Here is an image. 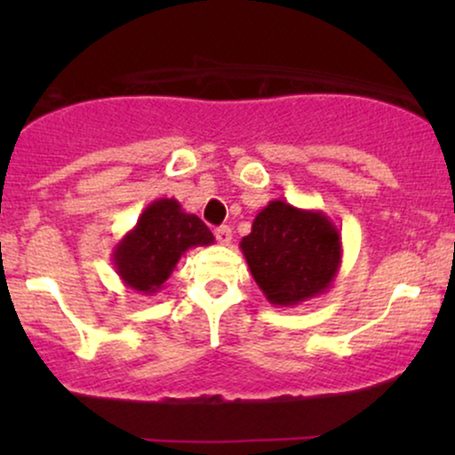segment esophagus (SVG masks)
Instances as JSON below:
<instances>
[{
    "mask_svg": "<svg viewBox=\"0 0 455 455\" xmlns=\"http://www.w3.org/2000/svg\"><path fill=\"white\" fill-rule=\"evenodd\" d=\"M216 239L220 242L222 245H228L233 242V231L231 227H218L216 228Z\"/></svg>",
    "mask_w": 455,
    "mask_h": 455,
    "instance_id": "obj_1",
    "label": "esophagus"
}]
</instances>
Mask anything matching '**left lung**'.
<instances>
[{"instance_id": "obj_1", "label": "left lung", "mask_w": 455, "mask_h": 455, "mask_svg": "<svg viewBox=\"0 0 455 455\" xmlns=\"http://www.w3.org/2000/svg\"><path fill=\"white\" fill-rule=\"evenodd\" d=\"M269 304L289 307L327 293L342 265L338 227L318 210L269 201L239 243Z\"/></svg>"}]
</instances>
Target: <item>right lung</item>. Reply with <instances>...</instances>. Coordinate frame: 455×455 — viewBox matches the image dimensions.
Here are the masks:
<instances>
[{
	"instance_id": "right-lung-1",
	"label": "right lung",
	"mask_w": 455,
	"mask_h": 455,
	"mask_svg": "<svg viewBox=\"0 0 455 455\" xmlns=\"http://www.w3.org/2000/svg\"><path fill=\"white\" fill-rule=\"evenodd\" d=\"M213 242L210 228L180 201L156 198L113 248V267L128 289L158 293L188 250Z\"/></svg>"
}]
</instances>
